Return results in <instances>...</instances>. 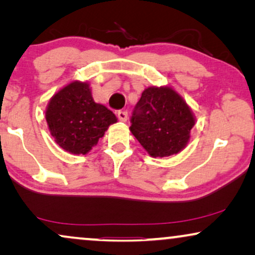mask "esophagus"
<instances>
[{"instance_id": "1", "label": "esophagus", "mask_w": 255, "mask_h": 255, "mask_svg": "<svg viewBox=\"0 0 255 255\" xmlns=\"http://www.w3.org/2000/svg\"><path fill=\"white\" fill-rule=\"evenodd\" d=\"M117 116H118V120L122 121V122H127L128 121V113H127V111L120 110L117 113Z\"/></svg>"}]
</instances>
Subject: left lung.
<instances>
[{
  "label": "left lung",
  "instance_id": "8db88e82",
  "mask_svg": "<svg viewBox=\"0 0 255 255\" xmlns=\"http://www.w3.org/2000/svg\"><path fill=\"white\" fill-rule=\"evenodd\" d=\"M195 116L172 87H148L131 118L130 131L153 158L182 151L190 139Z\"/></svg>",
  "mask_w": 255,
  "mask_h": 255
}]
</instances>
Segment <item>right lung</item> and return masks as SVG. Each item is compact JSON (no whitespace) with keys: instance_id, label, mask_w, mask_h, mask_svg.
Here are the masks:
<instances>
[{"instance_id":"obj_1","label":"right lung","mask_w":255,"mask_h":255,"mask_svg":"<svg viewBox=\"0 0 255 255\" xmlns=\"http://www.w3.org/2000/svg\"><path fill=\"white\" fill-rule=\"evenodd\" d=\"M45 117L55 142L72 154H87L117 122L113 111L94 101L89 83L81 81L55 93Z\"/></svg>"}]
</instances>
